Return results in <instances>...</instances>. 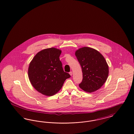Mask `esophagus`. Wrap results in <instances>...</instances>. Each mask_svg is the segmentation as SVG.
Masks as SVG:
<instances>
[{
  "instance_id": "esophagus-1",
  "label": "esophagus",
  "mask_w": 134,
  "mask_h": 134,
  "mask_svg": "<svg viewBox=\"0 0 134 134\" xmlns=\"http://www.w3.org/2000/svg\"><path fill=\"white\" fill-rule=\"evenodd\" d=\"M69 74L70 75H71V76H72V74H73V73H72V71L70 72Z\"/></svg>"
}]
</instances>
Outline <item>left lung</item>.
I'll list each match as a JSON object with an SVG mask.
<instances>
[{
    "label": "left lung",
    "instance_id": "1",
    "mask_svg": "<svg viewBox=\"0 0 134 134\" xmlns=\"http://www.w3.org/2000/svg\"><path fill=\"white\" fill-rule=\"evenodd\" d=\"M75 55L83 73L80 88L90 93L100 88L109 74L108 65L102 54L94 49L84 47L77 50Z\"/></svg>",
    "mask_w": 134,
    "mask_h": 134
}]
</instances>
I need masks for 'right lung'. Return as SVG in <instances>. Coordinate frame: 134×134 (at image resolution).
<instances>
[{"label":"right lung","instance_id":"obj_1","mask_svg":"<svg viewBox=\"0 0 134 134\" xmlns=\"http://www.w3.org/2000/svg\"><path fill=\"white\" fill-rule=\"evenodd\" d=\"M61 51L47 48L39 52L28 68V77L32 86L44 95L51 96L61 89L71 76L65 72L59 56Z\"/></svg>","mask_w":134,"mask_h":134}]
</instances>
